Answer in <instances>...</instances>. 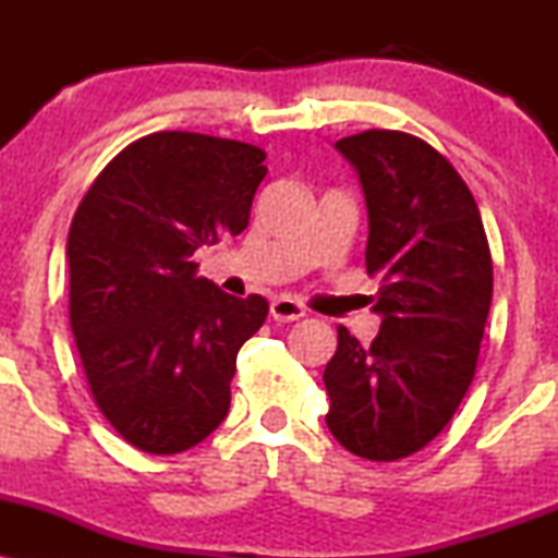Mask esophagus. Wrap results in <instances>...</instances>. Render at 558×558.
<instances>
[{"label":"esophagus","instance_id":"obj_1","mask_svg":"<svg viewBox=\"0 0 558 558\" xmlns=\"http://www.w3.org/2000/svg\"><path fill=\"white\" fill-rule=\"evenodd\" d=\"M270 315H272V319H278V323H293V319L304 317L306 310L299 304V301L280 296L270 304Z\"/></svg>","mask_w":558,"mask_h":558}]
</instances>
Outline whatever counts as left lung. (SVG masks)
Here are the masks:
<instances>
[{
	"mask_svg": "<svg viewBox=\"0 0 558 558\" xmlns=\"http://www.w3.org/2000/svg\"><path fill=\"white\" fill-rule=\"evenodd\" d=\"M336 146L364 189V265L380 278L383 323L369 345L338 325L325 422L356 457L396 462L430 444L470 390L493 299L490 246L475 196L427 141L375 128Z\"/></svg>",
	"mask_w": 558,
	"mask_h": 558,
	"instance_id": "8db88e82",
	"label": "left lung"
}]
</instances>
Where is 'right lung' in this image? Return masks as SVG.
Segmentation results:
<instances>
[{"label":"right lung","mask_w":558,"mask_h":558,"mask_svg":"<svg viewBox=\"0 0 558 558\" xmlns=\"http://www.w3.org/2000/svg\"><path fill=\"white\" fill-rule=\"evenodd\" d=\"M265 157L243 141L149 133L75 209L70 328L94 403L138 451L181 453L226 420L235 356L270 306L196 275L194 252L248 226Z\"/></svg>","instance_id":"add662e5"}]
</instances>
